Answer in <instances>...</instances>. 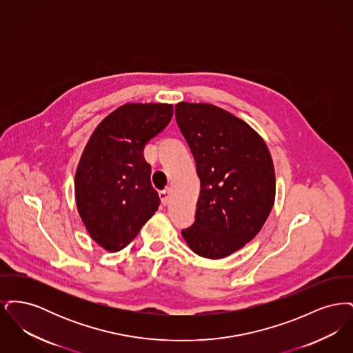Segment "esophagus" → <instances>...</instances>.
<instances>
[{
    "label": "esophagus",
    "mask_w": 353,
    "mask_h": 353,
    "mask_svg": "<svg viewBox=\"0 0 353 353\" xmlns=\"http://www.w3.org/2000/svg\"><path fill=\"white\" fill-rule=\"evenodd\" d=\"M170 193H172L170 188H165L164 190H161V192H160V199H161V202H163L164 205H167V203H168L169 199H170Z\"/></svg>",
    "instance_id": "1"
}]
</instances>
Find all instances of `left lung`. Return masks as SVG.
<instances>
[{"label": "left lung", "instance_id": "1", "mask_svg": "<svg viewBox=\"0 0 353 353\" xmlns=\"http://www.w3.org/2000/svg\"><path fill=\"white\" fill-rule=\"evenodd\" d=\"M176 121L196 161L200 197L181 234L197 255L219 259L259 233L275 200L271 154L252 127L208 103L176 104Z\"/></svg>", "mask_w": 353, "mask_h": 353}]
</instances>
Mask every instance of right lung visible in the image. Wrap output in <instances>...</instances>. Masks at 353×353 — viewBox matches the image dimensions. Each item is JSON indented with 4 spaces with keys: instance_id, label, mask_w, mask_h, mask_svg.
I'll use <instances>...</instances> for the list:
<instances>
[{
    "instance_id": "right-lung-1",
    "label": "right lung",
    "mask_w": 353,
    "mask_h": 353,
    "mask_svg": "<svg viewBox=\"0 0 353 353\" xmlns=\"http://www.w3.org/2000/svg\"><path fill=\"white\" fill-rule=\"evenodd\" d=\"M172 117V104H124L101 120L84 148L77 206L91 238L108 252L124 249L159 209L143 151Z\"/></svg>"
}]
</instances>
